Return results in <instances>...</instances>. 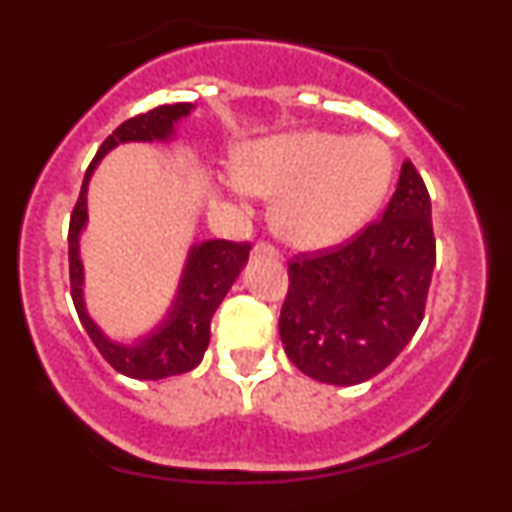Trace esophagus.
<instances>
[{
    "instance_id": "obj_1",
    "label": "esophagus",
    "mask_w": 512,
    "mask_h": 512,
    "mask_svg": "<svg viewBox=\"0 0 512 512\" xmlns=\"http://www.w3.org/2000/svg\"><path fill=\"white\" fill-rule=\"evenodd\" d=\"M252 255L255 257H279V250L269 243H257L255 248H252Z\"/></svg>"
}]
</instances>
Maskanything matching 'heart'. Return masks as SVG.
I'll use <instances>...</instances> for the list:
<instances>
[{
    "label": "heart",
    "instance_id": "obj_1",
    "mask_svg": "<svg viewBox=\"0 0 512 512\" xmlns=\"http://www.w3.org/2000/svg\"><path fill=\"white\" fill-rule=\"evenodd\" d=\"M238 182L276 199L274 231L286 243L320 250L351 238L380 207L395 173L378 137L301 132L264 139L238 161Z\"/></svg>",
    "mask_w": 512,
    "mask_h": 512
}]
</instances>
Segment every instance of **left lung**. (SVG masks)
<instances>
[{
    "mask_svg": "<svg viewBox=\"0 0 512 512\" xmlns=\"http://www.w3.org/2000/svg\"><path fill=\"white\" fill-rule=\"evenodd\" d=\"M433 267L431 197L414 163L404 161L383 219L349 243L289 262L279 315L286 356L320 383H366L419 330Z\"/></svg>",
    "mask_w": 512,
    "mask_h": 512,
    "instance_id": "8db88e82",
    "label": "left lung"
}]
</instances>
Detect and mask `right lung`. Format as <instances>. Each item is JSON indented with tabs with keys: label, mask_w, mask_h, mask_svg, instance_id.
<instances>
[{
	"label": "right lung",
	"mask_w": 512,
	"mask_h": 512,
	"mask_svg": "<svg viewBox=\"0 0 512 512\" xmlns=\"http://www.w3.org/2000/svg\"><path fill=\"white\" fill-rule=\"evenodd\" d=\"M192 103L158 105L149 113L129 117L101 144L96 158L88 166L81 185L79 199L69 221V284H72V301L79 313L81 325L101 351L105 361L117 373L134 380H163L182 375L197 368L204 358L211 337V317L219 308L233 281L238 279L240 269L245 267L250 255V243H231V240H204L195 245L187 257L185 272H182L178 296L170 305L168 315L154 332L139 339L137 344L110 342L101 332V327L91 320L84 305V267L79 260V236L86 226V190L98 161L125 142H168L175 134V125L192 113Z\"/></svg>",
	"instance_id": "right-lung-1"
}]
</instances>
